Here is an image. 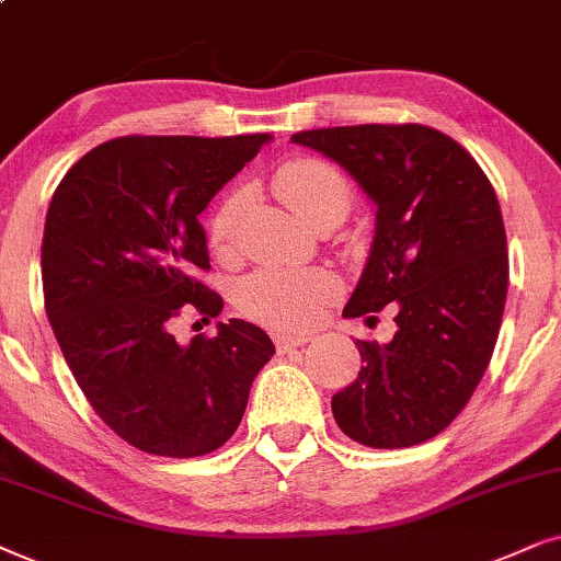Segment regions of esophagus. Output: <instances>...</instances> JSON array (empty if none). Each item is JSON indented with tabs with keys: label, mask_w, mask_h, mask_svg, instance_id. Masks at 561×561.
Here are the masks:
<instances>
[{
	"label": "esophagus",
	"mask_w": 561,
	"mask_h": 561,
	"mask_svg": "<svg viewBox=\"0 0 561 561\" xmlns=\"http://www.w3.org/2000/svg\"><path fill=\"white\" fill-rule=\"evenodd\" d=\"M308 341V335H274L276 351H279V354H289V351L305 346Z\"/></svg>",
	"instance_id": "34e87169"
}]
</instances>
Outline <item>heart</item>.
<instances>
[{"mask_svg": "<svg viewBox=\"0 0 561 561\" xmlns=\"http://www.w3.org/2000/svg\"><path fill=\"white\" fill-rule=\"evenodd\" d=\"M274 192L297 218L312 228L339 226L351 210L354 192L333 163L320 159H293L274 174ZM241 192H228L207 218V243L218 253L233 249ZM339 295V282L328 268L261 266L238 285V308L256 323L279 333H300L316 325Z\"/></svg>", "mask_w": 561, "mask_h": 561, "instance_id": "b5f03b06", "label": "heart"}]
</instances>
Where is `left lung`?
<instances>
[{"label":"left lung","mask_w":561,"mask_h":561,"mask_svg":"<svg viewBox=\"0 0 561 561\" xmlns=\"http://www.w3.org/2000/svg\"><path fill=\"white\" fill-rule=\"evenodd\" d=\"M339 161L377 205V233L343 310L394 302L390 343L356 341L364 367L333 394L339 428L371 449L438 436L488 369L507 295V241L490 179L467 148L417 123L295 133Z\"/></svg>","instance_id":"obj_1"}]
</instances>
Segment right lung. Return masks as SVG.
I'll use <instances>...</instances> for the list:
<instances>
[{
  "mask_svg": "<svg viewBox=\"0 0 561 561\" xmlns=\"http://www.w3.org/2000/svg\"><path fill=\"white\" fill-rule=\"evenodd\" d=\"M268 140L125 136L66 171L46 215L43 297L58 346L94 413L156 457L220 449L241 423L251 382L274 356L245 320L182 346L184 312L218 318L222 297L197 215Z\"/></svg>",
  "mask_w": 561,
  "mask_h": 561,
  "instance_id": "add662e5",
  "label": "right lung"
}]
</instances>
